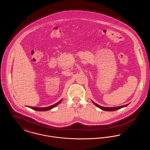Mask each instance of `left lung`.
<instances>
[{
  "label": "left lung",
  "mask_w": 150,
  "mask_h": 150,
  "mask_svg": "<svg viewBox=\"0 0 150 150\" xmlns=\"http://www.w3.org/2000/svg\"><path fill=\"white\" fill-rule=\"evenodd\" d=\"M92 102H93V104H94L95 106H96L97 107H99V108H100V109H102V110H105V111H115V110H119V109H120V108H122V107H126V106H128V105H129V104H128V105H124V106H118V107H105L100 106L98 105V104L95 103V102H93V101H92Z\"/></svg>",
  "instance_id": "left-lung-1"
}]
</instances>
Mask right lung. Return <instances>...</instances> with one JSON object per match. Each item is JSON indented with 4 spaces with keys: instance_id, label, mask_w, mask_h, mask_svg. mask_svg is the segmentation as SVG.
Instances as JSON below:
<instances>
[{
    "instance_id": "right-lung-1",
    "label": "right lung",
    "mask_w": 150,
    "mask_h": 150,
    "mask_svg": "<svg viewBox=\"0 0 150 150\" xmlns=\"http://www.w3.org/2000/svg\"><path fill=\"white\" fill-rule=\"evenodd\" d=\"M62 100H61L60 101H59L58 102H57V103L51 106H49V107H30V108L33 109V110H36V111H47V110H51L52 108H53L54 107L57 106L61 101Z\"/></svg>"
}]
</instances>
